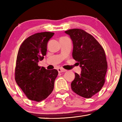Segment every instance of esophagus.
<instances>
[{
  "instance_id": "1",
  "label": "esophagus",
  "mask_w": 122,
  "mask_h": 122,
  "mask_svg": "<svg viewBox=\"0 0 122 122\" xmlns=\"http://www.w3.org/2000/svg\"><path fill=\"white\" fill-rule=\"evenodd\" d=\"M57 71H58L59 73H62V72L67 71V70H66V69H65L61 68H60L57 69Z\"/></svg>"
}]
</instances>
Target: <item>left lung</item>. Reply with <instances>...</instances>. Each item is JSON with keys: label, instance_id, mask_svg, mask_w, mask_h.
<instances>
[{"label": "left lung", "instance_id": "left-lung-1", "mask_svg": "<svg viewBox=\"0 0 122 122\" xmlns=\"http://www.w3.org/2000/svg\"><path fill=\"white\" fill-rule=\"evenodd\" d=\"M73 44V57L81 68V75L75 73L72 90L89 98L100 92L105 83L108 68L104 49L93 36L81 29L65 31Z\"/></svg>", "mask_w": 122, "mask_h": 122}]
</instances>
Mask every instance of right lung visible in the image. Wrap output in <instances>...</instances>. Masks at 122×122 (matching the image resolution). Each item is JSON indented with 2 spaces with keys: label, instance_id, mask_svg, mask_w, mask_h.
<instances>
[{
  "label": "right lung",
  "instance_id": "obj_1",
  "mask_svg": "<svg viewBox=\"0 0 122 122\" xmlns=\"http://www.w3.org/2000/svg\"><path fill=\"white\" fill-rule=\"evenodd\" d=\"M54 33H38L24 40L18 51L15 80L28 99L40 102L53 92L57 70H47L38 66L46 55L47 43Z\"/></svg>",
  "mask_w": 122,
  "mask_h": 122
}]
</instances>
